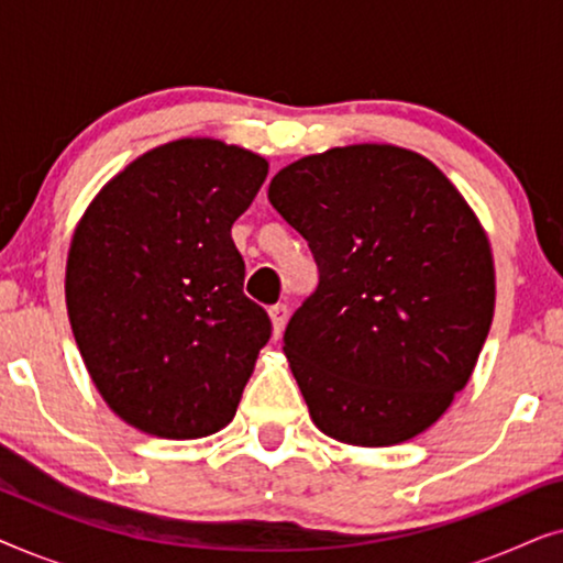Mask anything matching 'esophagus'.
Listing matches in <instances>:
<instances>
[{"instance_id":"34e87169","label":"esophagus","mask_w":563,"mask_h":563,"mask_svg":"<svg viewBox=\"0 0 563 563\" xmlns=\"http://www.w3.org/2000/svg\"><path fill=\"white\" fill-rule=\"evenodd\" d=\"M268 314H272L274 338H279V335L284 333V325H287V318H289V310H287V305H274L272 310H268Z\"/></svg>"}]
</instances>
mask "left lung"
I'll use <instances>...</instances> for the list:
<instances>
[{"mask_svg": "<svg viewBox=\"0 0 563 563\" xmlns=\"http://www.w3.org/2000/svg\"><path fill=\"white\" fill-rule=\"evenodd\" d=\"M268 202L320 274L284 330L314 426L351 445L410 441L466 387L487 341L495 266L479 220L428 158L395 145L297 161Z\"/></svg>", "mask_w": 563, "mask_h": 563, "instance_id": "obj_1", "label": "left lung"}]
</instances>
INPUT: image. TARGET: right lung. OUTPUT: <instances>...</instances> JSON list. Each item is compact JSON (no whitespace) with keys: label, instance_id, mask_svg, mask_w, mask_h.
Segmentation results:
<instances>
[{"label":"right lung","instance_id":"add662e5","mask_svg":"<svg viewBox=\"0 0 563 563\" xmlns=\"http://www.w3.org/2000/svg\"><path fill=\"white\" fill-rule=\"evenodd\" d=\"M266 174L251 151L176 141L114 176L76 228V345L104 402L143 433L184 441L233 420L272 320L243 295L230 228Z\"/></svg>","mask_w":563,"mask_h":563}]
</instances>
